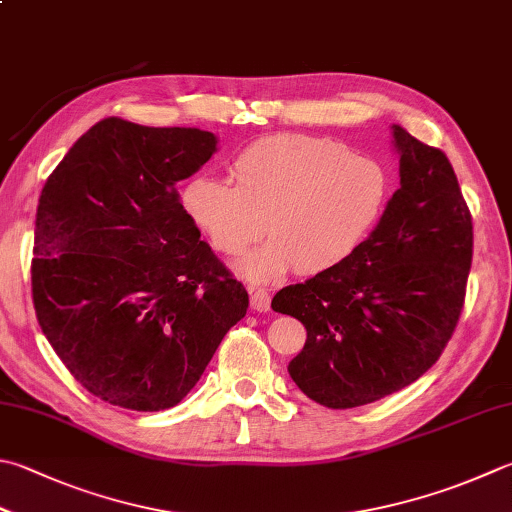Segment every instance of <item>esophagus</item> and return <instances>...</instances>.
<instances>
[{"label": "esophagus", "mask_w": 512, "mask_h": 512, "mask_svg": "<svg viewBox=\"0 0 512 512\" xmlns=\"http://www.w3.org/2000/svg\"><path fill=\"white\" fill-rule=\"evenodd\" d=\"M249 305H252V310L256 312H269L272 298H269V292H265V289H252V292H249Z\"/></svg>", "instance_id": "1"}]
</instances>
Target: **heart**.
I'll use <instances>...</instances> for the list:
<instances>
[{
  "instance_id": "obj_1",
  "label": "heart",
  "mask_w": 512,
  "mask_h": 512,
  "mask_svg": "<svg viewBox=\"0 0 512 512\" xmlns=\"http://www.w3.org/2000/svg\"><path fill=\"white\" fill-rule=\"evenodd\" d=\"M236 185L198 176L182 191V209L211 247L240 256L272 234L240 272L278 281L289 269L323 274L345 263L379 223L390 198V173L379 160L341 142L278 133L238 153Z\"/></svg>"
}]
</instances>
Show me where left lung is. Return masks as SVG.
Returning a JSON list of instances; mask_svg holds the SVG:
<instances>
[{"mask_svg": "<svg viewBox=\"0 0 512 512\" xmlns=\"http://www.w3.org/2000/svg\"><path fill=\"white\" fill-rule=\"evenodd\" d=\"M392 133L401 187L379 225L345 263L272 301L307 330L289 376L334 410L379 401L426 374L466 301L472 216L455 169L399 124Z\"/></svg>", "mask_w": 512, "mask_h": 512, "instance_id": "obj_1", "label": "left lung"}]
</instances>
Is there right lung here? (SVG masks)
Wrapping results in <instances>:
<instances>
[{
  "label": "right lung",
  "instance_id": "obj_1",
  "mask_svg": "<svg viewBox=\"0 0 512 512\" xmlns=\"http://www.w3.org/2000/svg\"><path fill=\"white\" fill-rule=\"evenodd\" d=\"M216 136L104 118L48 176L31 263L37 321L75 381L111 406H178L249 296L200 240L176 185Z\"/></svg>",
  "mask_w": 512,
  "mask_h": 512
}]
</instances>
